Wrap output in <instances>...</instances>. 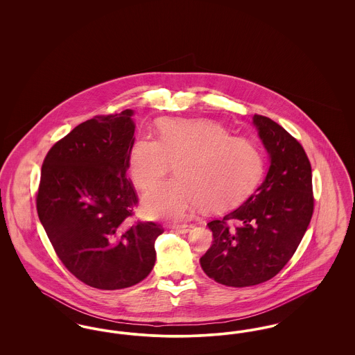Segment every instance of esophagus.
Segmentation results:
<instances>
[{"instance_id":"1","label":"esophagus","mask_w":355,"mask_h":355,"mask_svg":"<svg viewBox=\"0 0 355 355\" xmlns=\"http://www.w3.org/2000/svg\"><path fill=\"white\" fill-rule=\"evenodd\" d=\"M191 227H193L191 223H189V225L184 223V225H175V226H174V230L178 232V233H181V234H186V233L190 232Z\"/></svg>"}]
</instances>
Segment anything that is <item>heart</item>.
I'll return each instance as SVG.
<instances>
[{
	"label": "heart",
	"mask_w": 355,
	"mask_h": 355,
	"mask_svg": "<svg viewBox=\"0 0 355 355\" xmlns=\"http://www.w3.org/2000/svg\"><path fill=\"white\" fill-rule=\"evenodd\" d=\"M159 139L138 137L129 154L135 186L146 190L175 162L177 177L155 186L144 198L148 214L181 220L198 203L220 210L238 202L262 171V154L253 141L230 137L225 126L206 119H165Z\"/></svg>",
	"instance_id": "heart-1"
}]
</instances>
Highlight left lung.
<instances>
[{
  "instance_id": "8db88e82",
  "label": "left lung",
  "mask_w": 355,
  "mask_h": 355,
  "mask_svg": "<svg viewBox=\"0 0 355 355\" xmlns=\"http://www.w3.org/2000/svg\"><path fill=\"white\" fill-rule=\"evenodd\" d=\"M253 125L270 166L245 202L207 223L214 241L200 259L206 275L225 286H254L277 275L301 243L314 209L302 145L268 117L254 114Z\"/></svg>"
}]
</instances>
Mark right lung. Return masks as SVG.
Here are the masks:
<instances>
[{
    "mask_svg": "<svg viewBox=\"0 0 355 355\" xmlns=\"http://www.w3.org/2000/svg\"><path fill=\"white\" fill-rule=\"evenodd\" d=\"M133 114L126 109L80 123L53 145L41 169L37 213L51 245L74 277L101 290L145 279L164 233L154 222L129 218L138 202L126 178Z\"/></svg>",
    "mask_w": 355,
    "mask_h": 355,
    "instance_id": "1",
    "label": "right lung"
}]
</instances>
